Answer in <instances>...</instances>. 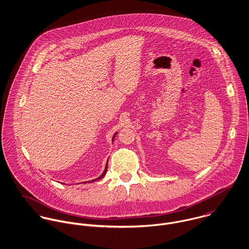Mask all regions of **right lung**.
I'll return each instance as SVG.
<instances>
[{
  "mask_svg": "<svg viewBox=\"0 0 249 249\" xmlns=\"http://www.w3.org/2000/svg\"><path fill=\"white\" fill-rule=\"evenodd\" d=\"M116 135H117V133H115V134H114V136H113V138H112V141H113V140H114V138H115V136H116ZM107 166H106V169H105V172H104V174H103V175H102V176H101V177H100V178H97V179H94V180H92V182H94V181H96V180H100V179H102V178H105V176H106V174H107Z\"/></svg>",
  "mask_w": 249,
  "mask_h": 249,
  "instance_id": "obj_1",
  "label": "right lung"
}]
</instances>
